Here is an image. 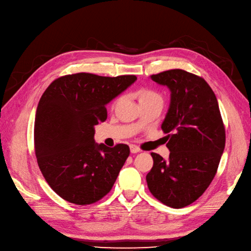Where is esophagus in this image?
Wrapping results in <instances>:
<instances>
[{"label": "esophagus", "instance_id": "esophagus-1", "mask_svg": "<svg viewBox=\"0 0 251 251\" xmlns=\"http://www.w3.org/2000/svg\"><path fill=\"white\" fill-rule=\"evenodd\" d=\"M130 150H131V153H133V154L139 153V151H141L137 146H135V144H132V146L130 147Z\"/></svg>", "mask_w": 251, "mask_h": 251}]
</instances>
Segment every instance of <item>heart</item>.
I'll return each mask as SVG.
<instances>
[{
    "label": "heart",
    "mask_w": 251,
    "mask_h": 251,
    "mask_svg": "<svg viewBox=\"0 0 251 251\" xmlns=\"http://www.w3.org/2000/svg\"><path fill=\"white\" fill-rule=\"evenodd\" d=\"M139 96H140V101L151 100H161L160 95L154 92V91L147 90V89L141 90L139 92Z\"/></svg>",
    "instance_id": "obj_1"
}]
</instances>
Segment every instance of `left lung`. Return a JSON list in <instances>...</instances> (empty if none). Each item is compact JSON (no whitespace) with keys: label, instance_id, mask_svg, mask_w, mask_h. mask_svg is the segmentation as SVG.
Segmentation results:
<instances>
[{"label":"left lung","instance_id":"8db88e82","mask_svg":"<svg viewBox=\"0 0 251 251\" xmlns=\"http://www.w3.org/2000/svg\"><path fill=\"white\" fill-rule=\"evenodd\" d=\"M171 91L161 125L169 134L168 161L151 153L147 175L150 192L173 208L185 207L203 195L217 173L225 148V127L217 97L202 77L181 69L151 75Z\"/></svg>","mask_w":251,"mask_h":251}]
</instances>
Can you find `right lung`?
<instances>
[{
    "label": "right lung",
    "mask_w": 251,
    "mask_h": 251,
    "mask_svg": "<svg viewBox=\"0 0 251 251\" xmlns=\"http://www.w3.org/2000/svg\"><path fill=\"white\" fill-rule=\"evenodd\" d=\"M137 79L91 73L65 75L42 95L34 121L37 164L60 198L77 204L97 202L115 183L130 148L94 140V126L107 119L105 104Z\"/></svg>",
    "instance_id": "add662e5"
}]
</instances>
